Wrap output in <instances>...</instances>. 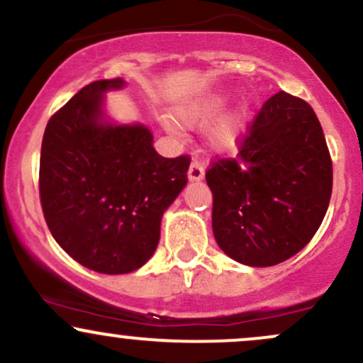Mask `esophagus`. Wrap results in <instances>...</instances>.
I'll return each mask as SVG.
<instances>
[{"label":"esophagus","mask_w":363,"mask_h":363,"mask_svg":"<svg viewBox=\"0 0 363 363\" xmlns=\"http://www.w3.org/2000/svg\"><path fill=\"white\" fill-rule=\"evenodd\" d=\"M205 177V169H203V163L198 160H193L188 170V179L191 182H198Z\"/></svg>","instance_id":"34e87169"}]
</instances>
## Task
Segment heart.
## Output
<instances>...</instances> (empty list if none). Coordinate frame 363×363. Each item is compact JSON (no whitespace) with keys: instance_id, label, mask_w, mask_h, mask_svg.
<instances>
[{"instance_id":"1","label":"heart","mask_w":363,"mask_h":363,"mask_svg":"<svg viewBox=\"0 0 363 363\" xmlns=\"http://www.w3.org/2000/svg\"><path fill=\"white\" fill-rule=\"evenodd\" d=\"M224 106V98L218 96V94H210V96L200 98L196 101H191L186 106H182L177 111V117L184 123H188V125H201V123L213 121ZM165 127L170 133H177L179 130L172 121H167ZM238 136H240V118L236 115V117L222 118L220 122L215 123L212 130H210L208 139L210 145L215 150H230L236 145Z\"/></svg>"}]
</instances>
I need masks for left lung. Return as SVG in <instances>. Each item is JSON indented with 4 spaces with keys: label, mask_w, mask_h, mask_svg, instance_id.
<instances>
[{
    "label": "left lung",
    "mask_w": 363,
    "mask_h": 363,
    "mask_svg": "<svg viewBox=\"0 0 363 363\" xmlns=\"http://www.w3.org/2000/svg\"><path fill=\"white\" fill-rule=\"evenodd\" d=\"M205 177L222 252L250 267L288 260L317 233L333 191V163L315 111L284 91L274 94L238 157L215 162Z\"/></svg>",
    "instance_id": "8db88e82"
}]
</instances>
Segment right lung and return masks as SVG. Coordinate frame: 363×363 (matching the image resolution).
Here are the masks:
<instances>
[{"mask_svg":"<svg viewBox=\"0 0 363 363\" xmlns=\"http://www.w3.org/2000/svg\"><path fill=\"white\" fill-rule=\"evenodd\" d=\"M121 77L91 82L48 122L39 194L55 241L87 269L129 274L160 241L163 212L188 184L189 157L163 158L145 123H117L105 94Z\"/></svg>","mask_w":363,"mask_h":363,"instance_id":"right-lung-1","label":"right lung"}]
</instances>
